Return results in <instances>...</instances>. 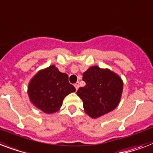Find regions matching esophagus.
Returning <instances> with one entry per match:
<instances>
[{"label": "esophagus", "instance_id": "obj_1", "mask_svg": "<svg viewBox=\"0 0 153 153\" xmlns=\"http://www.w3.org/2000/svg\"><path fill=\"white\" fill-rule=\"evenodd\" d=\"M74 86H75L76 89L77 90V89H78V88H79V86H80V83H79V81H77V82L76 83L75 85H74Z\"/></svg>", "mask_w": 153, "mask_h": 153}]
</instances>
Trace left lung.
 Instances as JSON below:
<instances>
[{"instance_id": "left-lung-1", "label": "left lung", "mask_w": 153, "mask_h": 153, "mask_svg": "<svg viewBox=\"0 0 153 153\" xmlns=\"http://www.w3.org/2000/svg\"><path fill=\"white\" fill-rule=\"evenodd\" d=\"M83 80L86 85L76 94L87 114L97 118L117 108L123 90L122 80L117 74L94 66L83 73Z\"/></svg>"}]
</instances>
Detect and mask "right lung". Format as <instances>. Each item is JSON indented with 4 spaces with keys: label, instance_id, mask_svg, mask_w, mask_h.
<instances>
[{
    "label": "right lung",
    "instance_id": "add662e5",
    "mask_svg": "<svg viewBox=\"0 0 153 153\" xmlns=\"http://www.w3.org/2000/svg\"><path fill=\"white\" fill-rule=\"evenodd\" d=\"M75 91L68 75L52 65L36 73L29 83L28 93L35 106L45 113H53L62 105L64 98Z\"/></svg>",
    "mask_w": 153,
    "mask_h": 153
}]
</instances>
